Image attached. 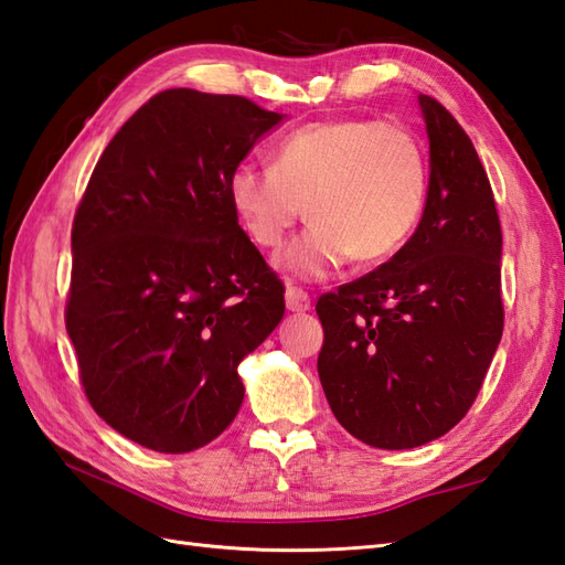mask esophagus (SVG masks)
<instances>
[{
	"label": "esophagus",
	"mask_w": 565,
	"mask_h": 565,
	"mask_svg": "<svg viewBox=\"0 0 565 565\" xmlns=\"http://www.w3.org/2000/svg\"><path fill=\"white\" fill-rule=\"evenodd\" d=\"M286 308H289L291 313H306V310H310V296L301 286H289V289H286Z\"/></svg>",
	"instance_id": "34e87169"
}]
</instances>
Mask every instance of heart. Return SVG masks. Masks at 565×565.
I'll use <instances>...</instances> for the list:
<instances>
[{
    "instance_id": "obj_1",
    "label": "heart",
    "mask_w": 565,
    "mask_h": 565,
    "mask_svg": "<svg viewBox=\"0 0 565 565\" xmlns=\"http://www.w3.org/2000/svg\"><path fill=\"white\" fill-rule=\"evenodd\" d=\"M429 170L411 130L379 118H330L296 128L274 150L271 167L237 164L227 196L247 237L281 247L291 227H308L281 255V267L322 279L350 259L398 252L423 218Z\"/></svg>"
}]
</instances>
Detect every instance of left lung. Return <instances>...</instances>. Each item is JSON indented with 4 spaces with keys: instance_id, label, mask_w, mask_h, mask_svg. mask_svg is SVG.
<instances>
[{
    "instance_id": "obj_1",
    "label": "left lung",
    "mask_w": 565,
    "mask_h": 565,
    "mask_svg": "<svg viewBox=\"0 0 565 565\" xmlns=\"http://www.w3.org/2000/svg\"><path fill=\"white\" fill-rule=\"evenodd\" d=\"M429 189L415 235L379 269L318 298V374L338 423L413 449L471 411L502 338L500 218L471 138L419 94Z\"/></svg>"
}]
</instances>
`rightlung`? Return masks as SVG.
<instances>
[{
  "label": "right lung",
  "instance_id": "1",
  "mask_svg": "<svg viewBox=\"0 0 565 565\" xmlns=\"http://www.w3.org/2000/svg\"><path fill=\"white\" fill-rule=\"evenodd\" d=\"M281 118L235 94L164 89L94 167L65 328L89 405L140 447L184 454L218 437L245 395L237 364L284 318V284L227 196Z\"/></svg>",
  "mask_w": 565,
  "mask_h": 565
}]
</instances>
